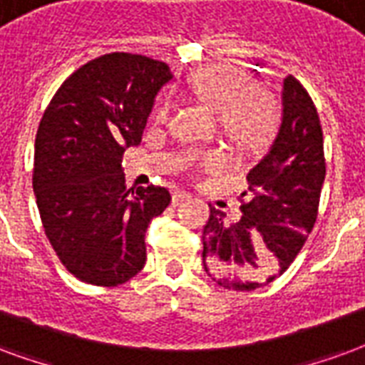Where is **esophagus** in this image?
<instances>
[{
	"mask_svg": "<svg viewBox=\"0 0 365 365\" xmlns=\"http://www.w3.org/2000/svg\"><path fill=\"white\" fill-rule=\"evenodd\" d=\"M192 198V194L190 192H186V190H177V192L173 194V202H185V200H190Z\"/></svg>",
	"mask_w": 365,
	"mask_h": 365,
	"instance_id": "esophagus-1",
	"label": "esophagus"
}]
</instances>
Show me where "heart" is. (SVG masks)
I'll return each instance as SVG.
<instances>
[{
  "instance_id": "heart-1",
  "label": "heart",
  "mask_w": 365,
  "mask_h": 365,
  "mask_svg": "<svg viewBox=\"0 0 365 365\" xmlns=\"http://www.w3.org/2000/svg\"><path fill=\"white\" fill-rule=\"evenodd\" d=\"M188 91L217 113V126L237 150L262 145L276 126L278 106L272 93L262 85L249 83V77L231 66H210L196 71L188 79ZM169 108V101H163L157 106V116L165 118ZM220 163V153H208L202 159V165L210 169Z\"/></svg>"
}]
</instances>
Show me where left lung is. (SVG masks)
<instances>
[{
	"label": "left lung",
	"mask_w": 365,
	"mask_h": 365,
	"mask_svg": "<svg viewBox=\"0 0 365 365\" xmlns=\"http://www.w3.org/2000/svg\"><path fill=\"white\" fill-rule=\"evenodd\" d=\"M241 215L210 206L202 262L225 289L251 292L288 270L317 222L324 180L323 130L309 93L294 76L282 87V124L252 167Z\"/></svg>",
	"instance_id": "8db88e82"
}]
</instances>
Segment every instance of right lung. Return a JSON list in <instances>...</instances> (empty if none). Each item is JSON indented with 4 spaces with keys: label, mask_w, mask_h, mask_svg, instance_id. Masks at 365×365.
<instances>
[{
    "label": "right lung",
    "mask_w": 365,
    "mask_h": 365,
    "mask_svg": "<svg viewBox=\"0 0 365 365\" xmlns=\"http://www.w3.org/2000/svg\"><path fill=\"white\" fill-rule=\"evenodd\" d=\"M173 73L148 56L113 52L71 73L44 110L33 188L48 241L66 270L120 286L145 264V231L163 214V186L124 185L122 155L142 142L155 95Z\"/></svg>",
    "instance_id": "add662e5"
}]
</instances>
